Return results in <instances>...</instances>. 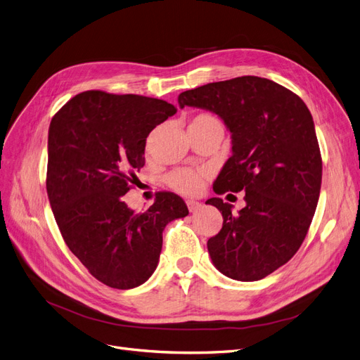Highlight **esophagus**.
Wrapping results in <instances>:
<instances>
[{
  "instance_id": "obj_1",
  "label": "esophagus",
  "mask_w": 360,
  "mask_h": 360,
  "mask_svg": "<svg viewBox=\"0 0 360 360\" xmlns=\"http://www.w3.org/2000/svg\"><path fill=\"white\" fill-rule=\"evenodd\" d=\"M187 206H188L190 214H197V212L203 207V205H202V203L194 202V200H188V202H187Z\"/></svg>"
}]
</instances>
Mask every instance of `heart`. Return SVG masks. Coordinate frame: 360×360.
<instances>
[{"label":"heart","mask_w":360,"mask_h":360,"mask_svg":"<svg viewBox=\"0 0 360 360\" xmlns=\"http://www.w3.org/2000/svg\"><path fill=\"white\" fill-rule=\"evenodd\" d=\"M191 124H221L214 115L200 114L193 118ZM169 187L182 195H195L202 190L203 173L188 167H179L170 172L166 178Z\"/></svg>","instance_id":"heart-1"}]
</instances>
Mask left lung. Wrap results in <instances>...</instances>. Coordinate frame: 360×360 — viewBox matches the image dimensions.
Returning a JSON list of instances; mask_svg holds the SVG:
<instances>
[{
  "instance_id": "left-lung-1",
  "label": "left lung",
  "mask_w": 360,
  "mask_h": 360,
  "mask_svg": "<svg viewBox=\"0 0 360 360\" xmlns=\"http://www.w3.org/2000/svg\"><path fill=\"white\" fill-rule=\"evenodd\" d=\"M178 102L217 114L231 133L214 191L246 193L237 214L219 197L206 202L224 218L207 240L212 262L234 281H261L297 254L316 212L322 157L313 117L295 93L254 75L182 91Z\"/></svg>"
}]
</instances>
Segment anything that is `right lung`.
Returning <instances> with one entry per match:
<instances>
[{
  "label": "right lung",
  "instance_id": "obj_1",
  "mask_svg": "<svg viewBox=\"0 0 360 360\" xmlns=\"http://www.w3.org/2000/svg\"><path fill=\"white\" fill-rule=\"evenodd\" d=\"M175 112L162 99L89 90L51 118L46 185L53 215L66 246L110 288L148 281L165 227L188 215L173 193H157L154 205L139 214L123 202L145 165L146 136Z\"/></svg>",
  "mask_w": 360,
  "mask_h": 360
}]
</instances>
